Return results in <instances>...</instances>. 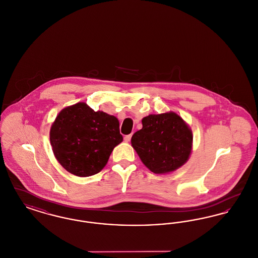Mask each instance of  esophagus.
I'll use <instances>...</instances> for the list:
<instances>
[{"instance_id":"34e87169","label":"esophagus","mask_w":258,"mask_h":258,"mask_svg":"<svg viewBox=\"0 0 258 258\" xmlns=\"http://www.w3.org/2000/svg\"><path fill=\"white\" fill-rule=\"evenodd\" d=\"M132 136H133V135H125V136L123 137L124 141H125V142H130V141H131V139H132Z\"/></svg>"}]
</instances>
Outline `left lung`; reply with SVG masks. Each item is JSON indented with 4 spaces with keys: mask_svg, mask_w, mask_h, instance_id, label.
<instances>
[{
    "mask_svg": "<svg viewBox=\"0 0 258 258\" xmlns=\"http://www.w3.org/2000/svg\"><path fill=\"white\" fill-rule=\"evenodd\" d=\"M142 128L132 137V145L140 160L154 173L174 171L187 160L192 134L176 113L149 115Z\"/></svg>",
    "mask_w": 258,
    "mask_h": 258,
    "instance_id": "1",
    "label": "left lung"
}]
</instances>
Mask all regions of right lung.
Segmentation results:
<instances>
[{
	"label": "right lung",
	"mask_w": 258,
	"mask_h": 258,
	"mask_svg": "<svg viewBox=\"0 0 258 258\" xmlns=\"http://www.w3.org/2000/svg\"><path fill=\"white\" fill-rule=\"evenodd\" d=\"M122 141L118 119L83 102L62 109L50 131L56 159L67 171L79 177L100 171Z\"/></svg>",
	"instance_id": "1"
}]
</instances>
